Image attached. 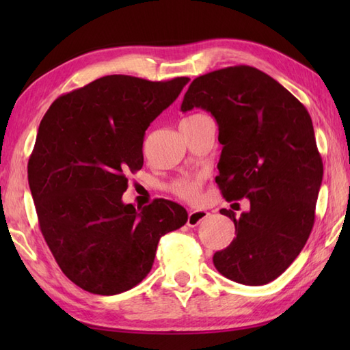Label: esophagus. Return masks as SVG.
<instances>
[{"label": "esophagus", "mask_w": 350, "mask_h": 350, "mask_svg": "<svg viewBox=\"0 0 350 350\" xmlns=\"http://www.w3.org/2000/svg\"><path fill=\"white\" fill-rule=\"evenodd\" d=\"M207 217H209V212L206 211H189L187 224L189 227H197L200 222H203Z\"/></svg>", "instance_id": "esophagus-1"}]
</instances>
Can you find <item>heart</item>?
Returning a JSON list of instances; mask_svg holds the SVG:
<instances>
[{"mask_svg": "<svg viewBox=\"0 0 350 350\" xmlns=\"http://www.w3.org/2000/svg\"><path fill=\"white\" fill-rule=\"evenodd\" d=\"M173 191L177 196L187 200H194L200 191V180L197 179H180L174 183Z\"/></svg>", "mask_w": 350, "mask_h": 350, "instance_id": "obj_1", "label": "heart"}]
</instances>
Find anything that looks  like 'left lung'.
<instances>
[{"label":"left lung","mask_w":350,"mask_h":350,"mask_svg":"<svg viewBox=\"0 0 350 350\" xmlns=\"http://www.w3.org/2000/svg\"><path fill=\"white\" fill-rule=\"evenodd\" d=\"M202 108L218 123L217 183L226 200L248 198L236 237L213 265L226 278L263 286L299 256L314 224L323 163L306 107L273 78L233 66L192 81L180 109Z\"/></svg>","instance_id":"left-lung-1"}]
</instances>
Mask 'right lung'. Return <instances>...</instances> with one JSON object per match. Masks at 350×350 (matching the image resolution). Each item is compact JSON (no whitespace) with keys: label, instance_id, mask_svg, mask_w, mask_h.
Masks as SVG:
<instances>
[{"label":"right lung","instance_id":"1","mask_svg":"<svg viewBox=\"0 0 350 350\" xmlns=\"http://www.w3.org/2000/svg\"><path fill=\"white\" fill-rule=\"evenodd\" d=\"M188 81L108 75L60 96L42 118L29 189L52 256L87 292L108 296L139 284L161 237L188 221L170 200L143 209L122 200L126 171L143 167L147 128Z\"/></svg>","mask_w":350,"mask_h":350}]
</instances>
